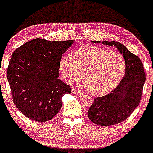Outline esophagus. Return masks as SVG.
Returning a JSON list of instances; mask_svg holds the SVG:
<instances>
[{
	"instance_id": "esophagus-1",
	"label": "esophagus",
	"mask_w": 153,
	"mask_h": 153,
	"mask_svg": "<svg viewBox=\"0 0 153 153\" xmlns=\"http://www.w3.org/2000/svg\"><path fill=\"white\" fill-rule=\"evenodd\" d=\"M72 93L74 94V95H77L78 96H82L83 95V93L82 91H79L75 88H72Z\"/></svg>"
}]
</instances>
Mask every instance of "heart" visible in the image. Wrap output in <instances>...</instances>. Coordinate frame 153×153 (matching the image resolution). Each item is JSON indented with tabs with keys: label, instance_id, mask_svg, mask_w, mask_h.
I'll list each match as a JSON object with an SVG mask.
<instances>
[{
	"label": "heart",
	"instance_id": "heart-1",
	"mask_svg": "<svg viewBox=\"0 0 153 153\" xmlns=\"http://www.w3.org/2000/svg\"><path fill=\"white\" fill-rule=\"evenodd\" d=\"M126 62L118 51H107L95 46H84L74 55L62 56L60 70L66 81L73 83L82 76L83 85L93 95H106L119 84L124 76Z\"/></svg>",
	"mask_w": 153,
	"mask_h": 153
}]
</instances>
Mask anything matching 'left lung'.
<instances>
[{"mask_svg": "<svg viewBox=\"0 0 153 153\" xmlns=\"http://www.w3.org/2000/svg\"><path fill=\"white\" fill-rule=\"evenodd\" d=\"M92 42L115 47L126 62L125 76L118 86L108 95L95 98L88 111L89 119L96 125L108 126L118 124L128 118L141 101L146 81L143 64L137 56L118 42Z\"/></svg>", "mask_w": 153, "mask_h": 153, "instance_id": "1", "label": "left lung"}]
</instances>
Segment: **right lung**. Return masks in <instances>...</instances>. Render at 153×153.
Instances as JSON below:
<instances>
[{"label":"right lung","mask_w":153,"mask_h":153,"mask_svg":"<svg viewBox=\"0 0 153 153\" xmlns=\"http://www.w3.org/2000/svg\"><path fill=\"white\" fill-rule=\"evenodd\" d=\"M74 42L37 38L12 53L7 78L14 103L25 116L46 122L60 111L62 97L71 93L70 85L58 79L60 61Z\"/></svg>","instance_id":"obj_1"}]
</instances>
